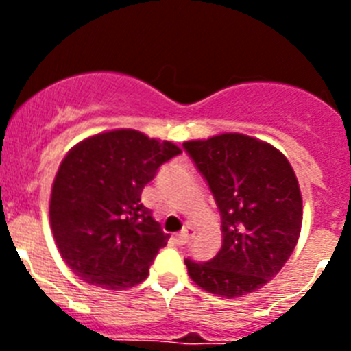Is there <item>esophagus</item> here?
<instances>
[{"instance_id":"1","label":"esophagus","mask_w":351,"mask_h":351,"mask_svg":"<svg viewBox=\"0 0 351 351\" xmlns=\"http://www.w3.org/2000/svg\"><path fill=\"white\" fill-rule=\"evenodd\" d=\"M191 237H193V228H191V226H186L181 234L176 235V241H178V244H188Z\"/></svg>"}]
</instances>
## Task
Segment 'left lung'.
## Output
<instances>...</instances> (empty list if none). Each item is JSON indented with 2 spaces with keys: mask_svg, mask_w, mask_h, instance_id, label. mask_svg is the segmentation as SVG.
Masks as SVG:
<instances>
[{
  "mask_svg": "<svg viewBox=\"0 0 351 351\" xmlns=\"http://www.w3.org/2000/svg\"><path fill=\"white\" fill-rule=\"evenodd\" d=\"M182 147L207 181L223 234L216 256L184 260L188 274L228 299L258 290L281 271L299 239L302 198L295 172L278 149L241 133Z\"/></svg>",
  "mask_w": 351,
  "mask_h": 351,
  "instance_id": "left-lung-1",
  "label": "left lung"
}]
</instances>
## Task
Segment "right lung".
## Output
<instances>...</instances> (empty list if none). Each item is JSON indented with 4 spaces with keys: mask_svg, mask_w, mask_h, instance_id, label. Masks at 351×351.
<instances>
[{
    "mask_svg": "<svg viewBox=\"0 0 351 351\" xmlns=\"http://www.w3.org/2000/svg\"><path fill=\"white\" fill-rule=\"evenodd\" d=\"M181 154L172 142L135 130L86 138L61 161L51 195V226L68 267L107 290L135 287L170 235L141 202L160 167Z\"/></svg>",
    "mask_w": 351,
    "mask_h": 351,
    "instance_id": "obj_1",
    "label": "right lung"
}]
</instances>
